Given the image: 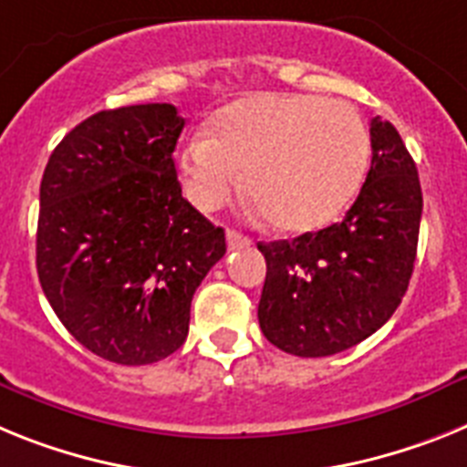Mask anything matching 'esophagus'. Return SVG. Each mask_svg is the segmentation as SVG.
<instances>
[{
    "label": "esophagus",
    "mask_w": 467,
    "mask_h": 467,
    "mask_svg": "<svg viewBox=\"0 0 467 467\" xmlns=\"http://www.w3.org/2000/svg\"><path fill=\"white\" fill-rule=\"evenodd\" d=\"M251 244V239L246 237V234L237 233V230H228V249L234 251V249H244V246Z\"/></svg>",
    "instance_id": "34e87169"
}]
</instances>
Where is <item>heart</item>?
Masks as SVG:
<instances>
[{
	"mask_svg": "<svg viewBox=\"0 0 467 467\" xmlns=\"http://www.w3.org/2000/svg\"><path fill=\"white\" fill-rule=\"evenodd\" d=\"M371 136L355 108L312 93H261L213 115L209 138L178 155L183 190L213 211L242 188L275 230L306 234L338 221L367 178Z\"/></svg>",
	"mask_w": 467,
	"mask_h": 467,
	"instance_id": "heart-1",
	"label": "heart"
}]
</instances>
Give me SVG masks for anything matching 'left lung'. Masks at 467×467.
I'll use <instances>...</instances> for the list:
<instances>
[{"label":"left lung","instance_id":"obj_1","mask_svg":"<svg viewBox=\"0 0 467 467\" xmlns=\"http://www.w3.org/2000/svg\"><path fill=\"white\" fill-rule=\"evenodd\" d=\"M371 169L340 223L261 242L267 273L258 303L265 338L296 357H329L379 331L407 294L423 192L402 136L371 119Z\"/></svg>","mask_w":467,"mask_h":467}]
</instances>
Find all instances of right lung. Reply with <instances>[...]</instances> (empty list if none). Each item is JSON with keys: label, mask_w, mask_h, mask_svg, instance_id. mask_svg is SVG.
<instances>
[{"label": "right lung", "mask_w": 467, "mask_h": 467, "mask_svg": "<svg viewBox=\"0 0 467 467\" xmlns=\"http://www.w3.org/2000/svg\"><path fill=\"white\" fill-rule=\"evenodd\" d=\"M171 103L77 124L39 188L37 275L63 327L93 355L140 367L188 338L190 303L225 256V233L181 194Z\"/></svg>", "instance_id": "1"}]
</instances>
